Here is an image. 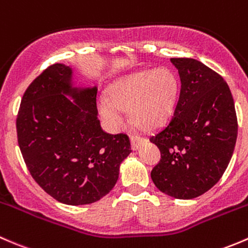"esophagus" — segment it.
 <instances>
[{
    "label": "esophagus",
    "instance_id": "34e87169",
    "mask_svg": "<svg viewBox=\"0 0 248 248\" xmlns=\"http://www.w3.org/2000/svg\"><path fill=\"white\" fill-rule=\"evenodd\" d=\"M130 139H131L132 150H137L140 147H141V144H143V143L145 142V139H143V137H140V136H131Z\"/></svg>",
    "mask_w": 248,
    "mask_h": 248
}]
</instances>
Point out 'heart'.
I'll return each mask as SVG.
<instances>
[{"mask_svg":"<svg viewBox=\"0 0 248 248\" xmlns=\"http://www.w3.org/2000/svg\"><path fill=\"white\" fill-rule=\"evenodd\" d=\"M179 94L177 75L168 68L143 71L111 86L108 99L98 103L99 113L111 131L123 127L122 112L129 109L130 121L143 130H154L170 119Z\"/></svg>","mask_w":248,"mask_h":248,"instance_id":"b5f03b06","label":"heart"}]
</instances>
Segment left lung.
<instances>
[{
  "label": "left lung",
  "mask_w": 248,
  "mask_h": 248,
  "mask_svg": "<svg viewBox=\"0 0 248 248\" xmlns=\"http://www.w3.org/2000/svg\"><path fill=\"white\" fill-rule=\"evenodd\" d=\"M181 88L174 113L150 137L161 160L152 180L165 195L192 200L221 179L233 155L238 121L231 89L217 73L193 58H170Z\"/></svg>",
  "instance_id": "left-lung-1"
}]
</instances>
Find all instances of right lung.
I'll list each match as a JSON object with an SVG mask.
<instances>
[{"instance_id":"1","label":"right lung","mask_w":248,"mask_h":248,"mask_svg":"<svg viewBox=\"0 0 248 248\" xmlns=\"http://www.w3.org/2000/svg\"><path fill=\"white\" fill-rule=\"evenodd\" d=\"M96 94L98 86L78 85L74 69L57 63L31 83L20 104L17 142L31 175L68 205L106 196L131 153L126 135L101 129Z\"/></svg>"}]
</instances>
